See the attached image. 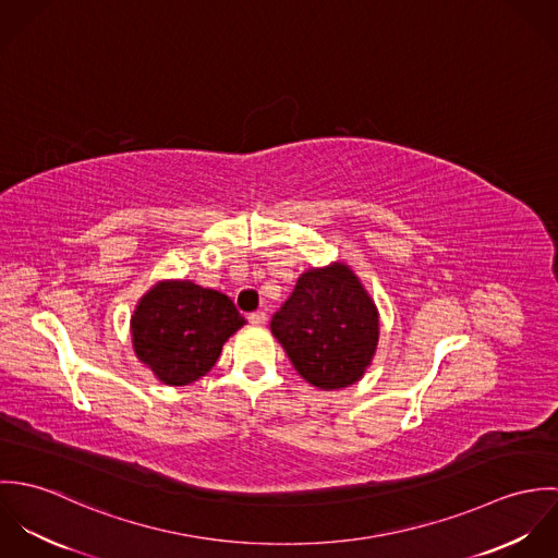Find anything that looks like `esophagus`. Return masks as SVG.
I'll return each instance as SVG.
<instances>
[{
	"label": "esophagus",
	"mask_w": 558,
	"mask_h": 558,
	"mask_svg": "<svg viewBox=\"0 0 558 558\" xmlns=\"http://www.w3.org/2000/svg\"><path fill=\"white\" fill-rule=\"evenodd\" d=\"M246 319L251 322V324H264L266 322V312H253V314H248Z\"/></svg>",
	"instance_id": "34e87169"
}]
</instances>
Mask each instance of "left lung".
Returning <instances> with one entry per match:
<instances>
[{"mask_svg": "<svg viewBox=\"0 0 558 558\" xmlns=\"http://www.w3.org/2000/svg\"><path fill=\"white\" fill-rule=\"evenodd\" d=\"M270 330L310 385L332 391L363 378L378 345V312L352 270L330 264L299 277Z\"/></svg>", "mask_w": 558, "mask_h": 558, "instance_id": "8db88e82", "label": "left lung"}]
</instances>
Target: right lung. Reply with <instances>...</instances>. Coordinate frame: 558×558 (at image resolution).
<instances>
[{
  "label": "right lung",
  "mask_w": 558,
  "mask_h": 558,
  "mask_svg": "<svg viewBox=\"0 0 558 558\" xmlns=\"http://www.w3.org/2000/svg\"><path fill=\"white\" fill-rule=\"evenodd\" d=\"M242 324L230 296L193 281H162L131 319L133 348L160 383L182 387L213 369Z\"/></svg>",
  "instance_id": "add662e5"
}]
</instances>
